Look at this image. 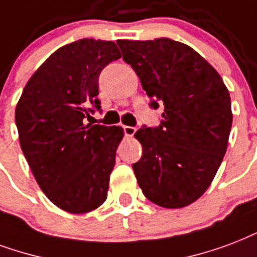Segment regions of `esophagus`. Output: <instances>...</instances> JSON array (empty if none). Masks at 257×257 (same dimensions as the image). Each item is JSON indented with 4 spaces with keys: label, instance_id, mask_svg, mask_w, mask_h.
Segmentation results:
<instances>
[{
    "label": "esophagus",
    "instance_id": "34e87169",
    "mask_svg": "<svg viewBox=\"0 0 257 257\" xmlns=\"http://www.w3.org/2000/svg\"><path fill=\"white\" fill-rule=\"evenodd\" d=\"M122 129H124L125 136H128V137H132L137 131L135 126H128V125H124V126H122Z\"/></svg>",
    "mask_w": 257,
    "mask_h": 257
}]
</instances>
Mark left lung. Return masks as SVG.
I'll return each instance as SVG.
<instances>
[{
  "instance_id": "1",
  "label": "left lung",
  "mask_w": 257,
  "mask_h": 257,
  "mask_svg": "<svg viewBox=\"0 0 257 257\" xmlns=\"http://www.w3.org/2000/svg\"><path fill=\"white\" fill-rule=\"evenodd\" d=\"M140 78L150 106H164L158 126L136 132L142 159L132 164L151 202L185 207L210 186L232 128L230 97L218 72L191 47L167 37L117 42Z\"/></svg>"
}]
</instances>
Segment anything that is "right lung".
<instances>
[{"instance_id":"1","label":"right lung","mask_w":257,"mask_h":257,"mask_svg":"<svg viewBox=\"0 0 257 257\" xmlns=\"http://www.w3.org/2000/svg\"><path fill=\"white\" fill-rule=\"evenodd\" d=\"M121 58L114 42L81 39L59 48L29 79L16 106L20 144L40 189L70 213L107 197L121 126L85 124L101 110L99 74Z\"/></svg>"}]
</instances>
